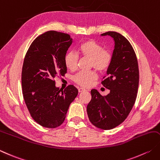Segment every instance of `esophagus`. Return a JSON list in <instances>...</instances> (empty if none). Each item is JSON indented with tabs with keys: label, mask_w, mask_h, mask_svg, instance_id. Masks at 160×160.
<instances>
[{
	"label": "esophagus",
	"mask_w": 160,
	"mask_h": 160,
	"mask_svg": "<svg viewBox=\"0 0 160 160\" xmlns=\"http://www.w3.org/2000/svg\"><path fill=\"white\" fill-rule=\"evenodd\" d=\"M84 91H87V89H84V88H79L78 89V92H79L80 93V92H84Z\"/></svg>",
	"instance_id": "obj_1"
}]
</instances>
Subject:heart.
<instances>
[{
    "instance_id": "obj_1",
    "label": "heart",
    "mask_w": 160,
    "mask_h": 160,
    "mask_svg": "<svg viewBox=\"0 0 160 160\" xmlns=\"http://www.w3.org/2000/svg\"><path fill=\"white\" fill-rule=\"evenodd\" d=\"M78 54L84 58H90V67H94L99 71H105L111 64L112 55L110 52L103 49L98 43L92 39L82 42L78 48ZM78 55L73 51L66 53L64 64L68 69L75 70L78 66ZM97 78L94 70L81 71L73 76V81L78 84L84 87H89Z\"/></svg>"
}]
</instances>
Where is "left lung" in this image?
I'll use <instances>...</instances> for the list:
<instances>
[{"mask_svg":"<svg viewBox=\"0 0 160 160\" xmlns=\"http://www.w3.org/2000/svg\"><path fill=\"white\" fill-rule=\"evenodd\" d=\"M114 41L112 60L101 83L110 90L102 96L96 89L91 91L92 100L87 112L91 123L102 130H111L123 123L135 102L139 87V66L130 43L117 32H105Z\"/></svg>","mask_w":160,"mask_h":160,"instance_id":"1","label":"left lung"}]
</instances>
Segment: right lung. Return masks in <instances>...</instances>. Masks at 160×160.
I'll return each instance as SVG.
<instances>
[{
    "mask_svg": "<svg viewBox=\"0 0 160 160\" xmlns=\"http://www.w3.org/2000/svg\"><path fill=\"white\" fill-rule=\"evenodd\" d=\"M69 34L51 30L34 39L25 56L21 73L22 92L31 117L40 126L55 128L65 120L78 90L68 85L64 91L54 78L64 76V56L71 45Z\"/></svg>",
    "mask_w": 160,
    "mask_h": 160,
    "instance_id": "obj_1",
    "label": "right lung"
}]
</instances>
